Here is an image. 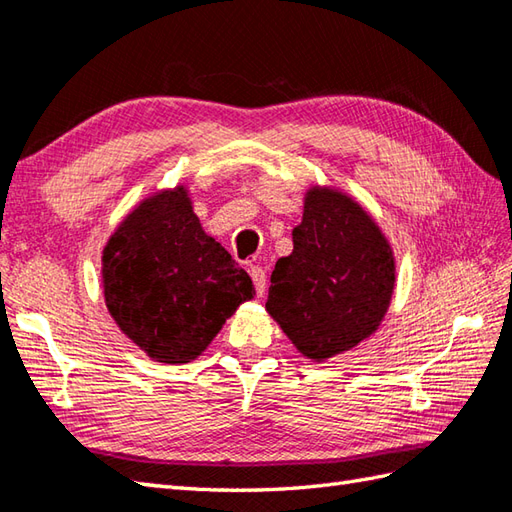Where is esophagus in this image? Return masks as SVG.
<instances>
[{
  "mask_svg": "<svg viewBox=\"0 0 512 512\" xmlns=\"http://www.w3.org/2000/svg\"><path fill=\"white\" fill-rule=\"evenodd\" d=\"M248 273H250V277H253L257 297H264V292H266V273L259 266H250Z\"/></svg>",
  "mask_w": 512,
  "mask_h": 512,
  "instance_id": "34e87169",
  "label": "esophagus"
}]
</instances>
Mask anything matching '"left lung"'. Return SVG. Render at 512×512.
Listing matches in <instances>:
<instances>
[{"label":"left lung","mask_w":512,"mask_h":512,"mask_svg":"<svg viewBox=\"0 0 512 512\" xmlns=\"http://www.w3.org/2000/svg\"><path fill=\"white\" fill-rule=\"evenodd\" d=\"M292 253L270 275L266 310L310 361L372 336L396 288V257L376 220L334 187H310Z\"/></svg>","instance_id":"left-lung-1"}]
</instances>
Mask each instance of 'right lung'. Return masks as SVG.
<instances>
[{
  "instance_id": "1",
  "label": "right lung",
  "mask_w": 512,
  "mask_h": 512,
  "mask_svg": "<svg viewBox=\"0 0 512 512\" xmlns=\"http://www.w3.org/2000/svg\"><path fill=\"white\" fill-rule=\"evenodd\" d=\"M103 295L118 328L158 363L198 358L253 281L193 213L189 189L149 195L103 248Z\"/></svg>"
}]
</instances>
